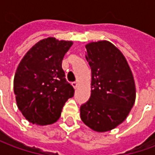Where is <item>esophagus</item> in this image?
<instances>
[{
	"label": "esophagus",
	"instance_id": "34e87169",
	"mask_svg": "<svg viewBox=\"0 0 155 155\" xmlns=\"http://www.w3.org/2000/svg\"><path fill=\"white\" fill-rule=\"evenodd\" d=\"M78 84H79V83H78L77 81H75V82H73V83H72V86H73L74 89H76V88L78 87Z\"/></svg>",
	"mask_w": 155,
	"mask_h": 155
}]
</instances>
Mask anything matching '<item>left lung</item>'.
I'll return each instance as SVG.
<instances>
[{"mask_svg": "<svg viewBox=\"0 0 155 155\" xmlns=\"http://www.w3.org/2000/svg\"><path fill=\"white\" fill-rule=\"evenodd\" d=\"M91 69V94L81 106V118L94 131L103 133L123 123L133 107L136 89L123 53L107 41L85 45Z\"/></svg>", "mask_w": 155, "mask_h": 155, "instance_id": "obj_1", "label": "left lung"}]
</instances>
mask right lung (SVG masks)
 Returning a JSON list of instances; mask_svg holds the SVG:
<instances>
[{
	"mask_svg": "<svg viewBox=\"0 0 155 155\" xmlns=\"http://www.w3.org/2000/svg\"><path fill=\"white\" fill-rule=\"evenodd\" d=\"M71 41L48 37L34 45L22 58L14 77L17 107L29 122L48 125L61 117L62 108L74 96L65 80L62 61Z\"/></svg>",
	"mask_w": 155,
	"mask_h": 155,
	"instance_id": "obj_1",
	"label": "right lung"
}]
</instances>
